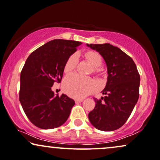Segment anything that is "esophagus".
<instances>
[{"instance_id": "34e87169", "label": "esophagus", "mask_w": 160, "mask_h": 160, "mask_svg": "<svg viewBox=\"0 0 160 160\" xmlns=\"http://www.w3.org/2000/svg\"><path fill=\"white\" fill-rule=\"evenodd\" d=\"M75 103H81V102L83 101V100H82V99H76V100H75Z\"/></svg>"}]
</instances>
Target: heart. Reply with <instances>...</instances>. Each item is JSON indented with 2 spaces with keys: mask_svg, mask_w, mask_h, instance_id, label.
I'll use <instances>...</instances> for the list:
<instances>
[{
  "mask_svg": "<svg viewBox=\"0 0 160 160\" xmlns=\"http://www.w3.org/2000/svg\"><path fill=\"white\" fill-rule=\"evenodd\" d=\"M84 57L93 66L92 70L95 74H100L102 72L100 66L103 62V57L95 51H88L84 53ZM78 60L76 54H72L67 58L63 66V72L66 74L70 73L76 68ZM64 91L70 97L75 98H82L97 88V84L91 78L82 77L76 74H72L66 77L62 83Z\"/></svg>",
  "mask_w": 160,
  "mask_h": 160,
  "instance_id": "1",
  "label": "heart"
}]
</instances>
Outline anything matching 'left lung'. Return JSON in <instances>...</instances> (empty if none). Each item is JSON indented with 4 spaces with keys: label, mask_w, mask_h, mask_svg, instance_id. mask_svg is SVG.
I'll return each instance as SVG.
<instances>
[{
    "label": "left lung",
    "mask_w": 160,
    "mask_h": 160,
    "mask_svg": "<svg viewBox=\"0 0 160 160\" xmlns=\"http://www.w3.org/2000/svg\"><path fill=\"white\" fill-rule=\"evenodd\" d=\"M99 52L107 66V82L100 100L94 98L95 107L89 112L93 126L103 132L122 127L132 113L139 98L140 75L128 55L110 44H87Z\"/></svg>",
    "instance_id": "obj_1"
}]
</instances>
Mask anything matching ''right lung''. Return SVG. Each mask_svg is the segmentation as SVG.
<instances>
[{
	"mask_svg": "<svg viewBox=\"0 0 160 160\" xmlns=\"http://www.w3.org/2000/svg\"><path fill=\"white\" fill-rule=\"evenodd\" d=\"M82 42L54 39L33 51L20 75L19 101L30 122L42 129L60 127L66 122L75 105L66 94L55 95L51 87L60 83L63 66Z\"/></svg>",
	"mask_w": 160,
	"mask_h": 160,
	"instance_id": "right-lung-1",
	"label": "right lung"
}]
</instances>
